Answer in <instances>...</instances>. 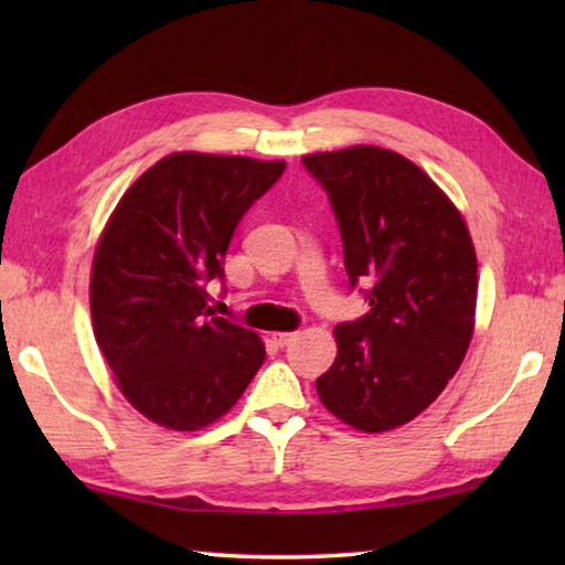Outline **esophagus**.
Listing matches in <instances>:
<instances>
[{"label": "esophagus", "mask_w": 565, "mask_h": 565, "mask_svg": "<svg viewBox=\"0 0 565 565\" xmlns=\"http://www.w3.org/2000/svg\"><path fill=\"white\" fill-rule=\"evenodd\" d=\"M271 339L276 347H289V343L296 339V331H274Z\"/></svg>", "instance_id": "34e87169"}]
</instances>
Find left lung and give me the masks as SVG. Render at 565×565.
<instances>
[{
	"label": "left lung",
	"mask_w": 565,
	"mask_h": 565,
	"mask_svg": "<svg viewBox=\"0 0 565 565\" xmlns=\"http://www.w3.org/2000/svg\"><path fill=\"white\" fill-rule=\"evenodd\" d=\"M337 216L351 289L369 313L337 327L339 353L317 379L343 424L379 434L416 418L466 356L476 252L458 209L414 161L379 147L303 157Z\"/></svg>",
	"instance_id": "left-lung-1"
}]
</instances>
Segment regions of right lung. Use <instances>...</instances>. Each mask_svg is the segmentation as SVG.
<instances>
[{
  "label": "right lung",
  "instance_id": "1",
  "mask_svg": "<svg viewBox=\"0 0 565 565\" xmlns=\"http://www.w3.org/2000/svg\"><path fill=\"white\" fill-rule=\"evenodd\" d=\"M286 161L181 151L114 209L92 266V321L121 394L159 426L196 431L232 408L266 359L254 331L214 317L238 222Z\"/></svg>",
  "mask_w": 565,
  "mask_h": 565
}]
</instances>
